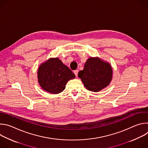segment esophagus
Segmentation results:
<instances>
[{
  "label": "esophagus",
  "mask_w": 148,
  "mask_h": 148,
  "mask_svg": "<svg viewBox=\"0 0 148 148\" xmlns=\"http://www.w3.org/2000/svg\"><path fill=\"white\" fill-rule=\"evenodd\" d=\"M78 70H75L74 71V74H75V75L76 77H77V75H78Z\"/></svg>",
  "instance_id": "esophagus-1"
}]
</instances>
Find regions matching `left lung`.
Listing matches in <instances>:
<instances>
[{"mask_svg": "<svg viewBox=\"0 0 148 148\" xmlns=\"http://www.w3.org/2000/svg\"><path fill=\"white\" fill-rule=\"evenodd\" d=\"M112 70L108 62L100 58H89L78 74L87 90L98 92L106 87L111 81Z\"/></svg>", "mask_w": 148, "mask_h": 148, "instance_id": "1", "label": "left lung"}]
</instances>
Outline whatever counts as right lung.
I'll return each mask as SVG.
<instances>
[{"label": "right lung", "mask_w": 148, "mask_h": 148, "mask_svg": "<svg viewBox=\"0 0 148 148\" xmlns=\"http://www.w3.org/2000/svg\"><path fill=\"white\" fill-rule=\"evenodd\" d=\"M38 79L45 91L58 94L66 88L67 82L75 76L73 71L58 58H50L38 68Z\"/></svg>", "instance_id": "obj_1"}]
</instances>
